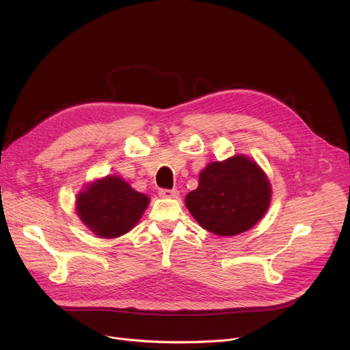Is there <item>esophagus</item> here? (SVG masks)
Wrapping results in <instances>:
<instances>
[{"label":"esophagus","mask_w":350,"mask_h":350,"mask_svg":"<svg viewBox=\"0 0 350 350\" xmlns=\"http://www.w3.org/2000/svg\"><path fill=\"white\" fill-rule=\"evenodd\" d=\"M159 194H160V197H164V198H177L180 193L176 189H172V190H169V189H160Z\"/></svg>","instance_id":"1"}]
</instances>
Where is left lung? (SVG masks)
I'll list each match as a JSON object with an SVG mask.
<instances>
[{
    "mask_svg": "<svg viewBox=\"0 0 350 350\" xmlns=\"http://www.w3.org/2000/svg\"><path fill=\"white\" fill-rule=\"evenodd\" d=\"M271 185L261 167L238 154L213 161L200 173L198 187L186 197V207L204 230L221 237L255 226L271 203Z\"/></svg>",
    "mask_w": 350,
    "mask_h": 350,
    "instance_id": "8db88e82",
    "label": "left lung"
}]
</instances>
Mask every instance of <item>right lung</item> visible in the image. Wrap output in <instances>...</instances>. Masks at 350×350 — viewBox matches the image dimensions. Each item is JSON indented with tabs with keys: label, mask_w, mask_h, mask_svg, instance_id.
Segmentation results:
<instances>
[{
	"label": "right lung",
	"mask_w": 350,
	"mask_h": 350,
	"mask_svg": "<svg viewBox=\"0 0 350 350\" xmlns=\"http://www.w3.org/2000/svg\"><path fill=\"white\" fill-rule=\"evenodd\" d=\"M149 197L118 176L90 183L77 198L81 221L100 238H116L131 231L149 206Z\"/></svg>",
	"instance_id": "right-lung-1"
}]
</instances>
